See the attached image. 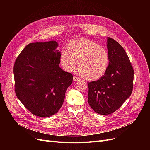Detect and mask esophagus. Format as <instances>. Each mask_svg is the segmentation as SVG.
Masks as SVG:
<instances>
[{"mask_svg":"<svg viewBox=\"0 0 150 150\" xmlns=\"http://www.w3.org/2000/svg\"><path fill=\"white\" fill-rule=\"evenodd\" d=\"M79 80H80V79L78 78V77L75 76L73 77V81H78Z\"/></svg>","mask_w":150,"mask_h":150,"instance_id":"obj_1","label":"esophagus"}]
</instances>
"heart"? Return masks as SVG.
Here are the masks:
<instances>
[{
	"label": "heart",
	"instance_id": "b5f03b06",
	"mask_svg": "<svg viewBox=\"0 0 150 150\" xmlns=\"http://www.w3.org/2000/svg\"><path fill=\"white\" fill-rule=\"evenodd\" d=\"M67 48L68 51L63 50L60 57L66 71H74L78 62L79 71L86 79L96 80L105 74L110 64V55L106 48L86 39L71 42Z\"/></svg>",
	"mask_w": 150,
	"mask_h": 150
}]
</instances>
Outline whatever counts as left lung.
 <instances>
[{"mask_svg": "<svg viewBox=\"0 0 150 150\" xmlns=\"http://www.w3.org/2000/svg\"><path fill=\"white\" fill-rule=\"evenodd\" d=\"M110 64L101 78L88 83V103L99 115L114 112L131 94L134 70L125 49L115 39L108 38Z\"/></svg>", "mask_w": 150, "mask_h": 150, "instance_id": "1", "label": "left lung"}]
</instances>
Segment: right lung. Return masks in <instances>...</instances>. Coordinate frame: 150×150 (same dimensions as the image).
<instances>
[{
    "mask_svg": "<svg viewBox=\"0 0 150 150\" xmlns=\"http://www.w3.org/2000/svg\"><path fill=\"white\" fill-rule=\"evenodd\" d=\"M55 40L30 43L16 59L13 66L15 92L35 116L49 117L60 110L72 74L59 67L61 52Z\"/></svg>",
    "mask_w": 150,
    "mask_h": 150,
    "instance_id": "add662e5",
    "label": "right lung"
}]
</instances>
